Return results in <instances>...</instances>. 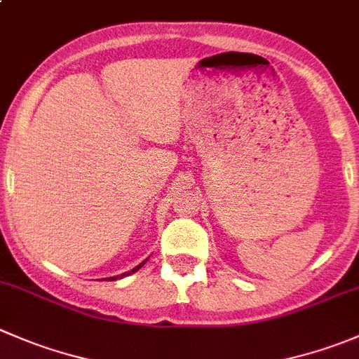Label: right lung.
<instances>
[{"label": "right lung", "mask_w": 359, "mask_h": 359, "mask_svg": "<svg viewBox=\"0 0 359 359\" xmlns=\"http://www.w3.org/2000/svg\"><path fill=\"white\" fill-rule=\"evenodd\" d=\"M142 264H144V263H142ZM142 264H138V266H135V268H133V270H131V272H137V270H138V268H140V266H142ZM119 277H124V273H123V276H117V277H110V280H116V279H119Z\"/></svg>", "instance_id": "add662e5"}]
</instances>
